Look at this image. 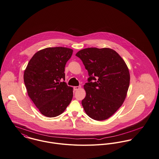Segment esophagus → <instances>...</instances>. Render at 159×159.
Returning <instances> with one entry per match:
<instances>
[{"instance_id": "esophagus-1", "label": "esophagus", "mask_w": 159, "mask_h": 159, "mask_svg": "<svg viewBox=\"0 0 159 159\" xmlns=\"http://www.w3.org/2000/svg\"><path fill=\"white\" fill-rule=\"evenodd\" d=\"M80 88H81L80 86H75V87H74V89L75 91H77V90L80 89Z\"/></svg>"}]
</instances>
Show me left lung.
I'll return each mask as SVG.
<instances>
[{"instance_id": "8db88e82", "label": "left lung", "mask_w": 159, "mask_h": 159, "mask_svg": "<svg viewBox=\"0 0 159 159\" xmlns=\"http://www.w3.org/2000/svg\"><path fill=\"white\" fill-rule=\"evenodd\" d=\"M88 71L82 104L91 118L102 121L122 106L130 84L129 69L121 56L110 48H86L75 54Z\"/></svg>"}]
</instances>
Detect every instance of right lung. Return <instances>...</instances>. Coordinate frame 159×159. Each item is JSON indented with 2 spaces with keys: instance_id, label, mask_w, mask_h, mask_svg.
I'll list each match as a JSON object with an SVG mask.
<instances>
[{
  "instance_id": "1",
  "label": "right lung",
  "mask_w": 159,
  "mask_h": 159,
  "mask_svg": "<svg viewBox=\"0 0 159 159\" xmlns=\"http://www.w3.org/2000/svg\"><path fill=\"white\" fill-rule=\"evenodd\" d=\"M73 50L48 48L34 54L24 74L27 93L42 115L52 118L61 114L70 104L73 88L67 85L65 67Z\"/></svg>"
}]
</instances>
